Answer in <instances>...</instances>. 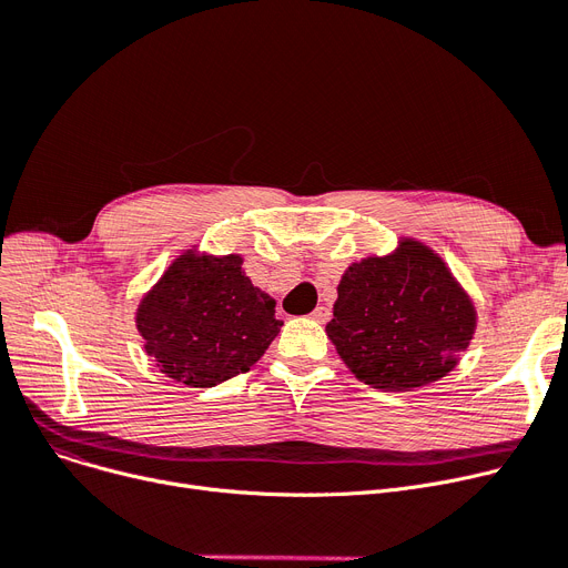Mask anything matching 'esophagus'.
Returning <instances> with one entry per match:
<instances>
[{
  "label": "esophagus",
  "instance_id": "1",
  "mask_svg": "<svg viewBox=\"0 0 568 568\" xmlns=\"http://www.w3.org/2000/svg\"><path fill=\"white\" fill-rule=\"evenodd\" d=\"M312 318H314V321H318V323H325V321H327V318H329V310H327V307H323V305H321V307H316V310H314V314H312Z\"/></svg>",
  "mask_w": 568,
  "mask_h": 568
}]
</instances>
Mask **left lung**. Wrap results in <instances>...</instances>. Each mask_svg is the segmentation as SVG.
Returning <instances> with one entry per match:
<instances>
[{
  "label": "left lung",
  "instance_id": "obj_1",
  "mask_svg": "<svg viewBox=\"0 0 568 568\" xmlns=\"http://www.w3.org/2000/svg\"><path fill=\"white\" fill-rule=\"evenodd\" d=\"M325 325L348 369L383 392L440 381L468 348L477 312L445 261L417 241L353 263Z\"/></svg>",
  "mask_w": 568,
  "mask_h": 568
}]
</instances>
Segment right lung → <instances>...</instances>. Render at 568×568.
Instances as JSON below:
<instances>
[{
	"label": "right lung",
	"instance_id": "1",
	"mask_svg": "<svg viewBox=\"0 0 568 568\" xmlns=\"http://www.w3.org/2000/svg\"><path fill=\"white\" fill-rule=\"evenodd\" d=\"M138 329L158 369L187 387H215L277 337L275 300L243 273L239 254H181L142 297Z\"/></svg>",
	"mask_w": 568,
	"mask_h": 568
}]
</instances>
